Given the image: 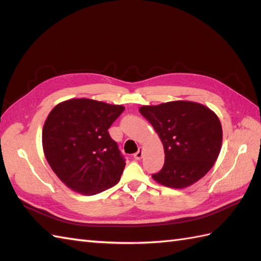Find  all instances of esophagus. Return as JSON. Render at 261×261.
Listing matches in <instances>:
<instances>
[{
  "label": "esophagus",
  "instance_id": "esophagus-1",
  "mask_svg": "<svg viewBox=\"0 0 261 261\" xmlns=\"http://www.w3.org/2000/svg\"><path fill=\"white\" fill-rule=\"evenodd\" d=\"M142 156H143V151H142V148L140 147V150H138V151L134 154V159H135V160H141Z\"/></svg>",
  "mask_w": 261,
  "mask_h": 261
}]
</instances>
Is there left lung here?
I'll use <instances>...</instances> for the list:
<instances>
[{"instance_id": "left-lung-1", "label": "left lung", "mask_w": 261, "mask_h": 261, "mask_svg": "<svg viewBox=\"0 0 261 261\" xmlns=\"http://www.w3.org/2000/svg\"><path fill=\"white\" fill-rule=\"evenodd\" d=\"M164 147V164L152 174L170 188H186L201 179L214 166L222 146V126L214 111L191 101H170L142 106Z\"/></svg>"}]
</instances>
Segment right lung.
Listing matches in <instances>:
<instances>
[{
	"instance_id": "obj_1",
	"label": "right lung",
	"mask_w": 261,
	"mask_h": 261,
	"mask_svg": "<svg viewBox=\"0 0 261 261\" xmlns=\"http://www.w3.org/2000/svg\"><path fill=\"white\" fill-rule=\"evenodd\" d=\"M123 106L70 99L55 106L42 128V147L53 171L68 188L95 195L120 180L126 166L109 127Z\"/></svg>"
}]
</instances>
